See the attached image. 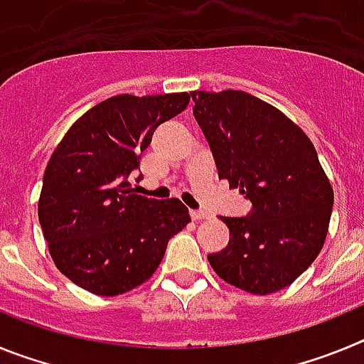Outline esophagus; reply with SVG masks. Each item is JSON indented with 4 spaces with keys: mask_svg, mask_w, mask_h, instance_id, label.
<instances>
[{
    "mask_svg": "<svg viewBox=\"0 0 364 364\" xmlns=\"http://www.w3.org/2000/svg\"><path fill=\"white\" fill-rule=\"evenodd\" d=\"M191 218L193 220H204V218H210V215L205 211H191Z\"/></svg>",
    "mask_w": 364,
    "mask_h": 364,
    "instance_id": "obj_1",
    "label": "esophagus"
}]
</instances>
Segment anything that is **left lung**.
I'll return each instance as SVG.
<instances>
[{
	"label": "left lung",
	"instance_id": "left-lung-1",
	"mask_svg": "<svg viewBox=\"0 0 364 364\" xmlns=\"http://www.w3.org/2000/svg\"><path fill=\"white\" fill-rule=\"evenodd\" d=\"M193 114L218 178L253 204L220 217L230 242L208 255L222 281L253 295L290 286L323 250L333 189L306 133L277 107L244 91H193Z\"/></svg>",
	"mask_w": 364,
	"mask_h": 364
}]
</instances>
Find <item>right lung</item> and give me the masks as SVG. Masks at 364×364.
Here are the masks:
<instances>
[{
	"mask_svg": "<svg viewBox=\"0 0 364 364\" xmlns=\"http://www.w3.org/2000/svg\"><path fill=\"white\" fill-rule=\"evenodd\" d=\"M189 98L112 96L74 122L54 149L38 218L56 268L83 290L112 297L144 284L169 239L191 220L178 198H146L127 180L153 131L184 111Z\"/></svg>",
	"mask_w": 364,
	"mask_h": 364,
	"instance_id": "1",
	"label": "right lung"
}]
</instances>
